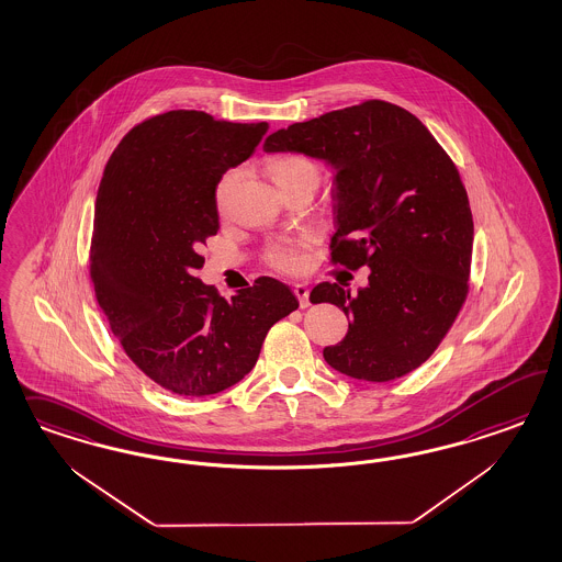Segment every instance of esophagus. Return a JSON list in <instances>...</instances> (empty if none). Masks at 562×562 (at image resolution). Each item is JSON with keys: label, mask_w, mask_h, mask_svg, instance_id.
Listing matches in <instances>:
<instances>
[{"label": "esophagus", "mask_w": 562, "mask_h": 562, "mask_svg": "<svg viewBox=\"0 0 562 562\" xmlns=\"http://www.w3.org/2000/svg\"><path fill=\"white\" fill-rule=\"evenodd\" d=\"M294 294H296V299H299V305L301 308H306V306L311 305L308 303V289H306L305 284H294Z\"/></svg>", "instance_id": "obj_1"}]
</instances>
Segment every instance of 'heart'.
<instances>
[{
	"mask_svg": "<svg viewBox=\"0 0 562 562\" xmlns=\"http://www.w3.org/2000/svg\"><path fill=\"white\" fill-rule=\"evenodd\" d=\"M268 175L272 177L273 183L280 189L290 188L294 183H319V169L301 154H284V156H276L268 162ZM235 181V175L228 172L224 175L216 188V204L224 207L226 198L231 193ZM306 245L308 238H280L273 240L266 249V261L272 266L273 270L280 272L299 273L305 270L306 266Z\"/></svg>",
	"mask_w": 562,
	"mask_h": 562,
	"instance_id": "heart-1",
	"label": "heart"
}]
</instances>
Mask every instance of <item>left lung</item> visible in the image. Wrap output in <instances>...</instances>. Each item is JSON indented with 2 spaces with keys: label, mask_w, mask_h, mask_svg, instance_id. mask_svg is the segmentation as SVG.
Returning a JSON list of instances; mask_svg holds the SVG:
<instances>
[{
  "label": "left lung",
  "mask_w": 562,
  "mask_h": 562,
  "mask_svg": "<svg viewBox=\"0 0 562 562\" xmlns=\"http://www.w3.org/2000/svg\"><path fill=\"white\" fill-rule=\"evenodd\" d=\"M266 153H301L336 169L331 263L371 268L357 294L322 282L311 303L340 306L346 338L327 346L336 371L392 381L418 369L456 322L470 290L474 221L458 167L409 111L364 101L292 123Z\"/></svg>",
  "instance_id": "left-lung-1"
}]
</instances>
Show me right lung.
<instances>
[{"instance_id": "right-lung-1", "label": "right lung", "mask_w": 562, "mask_h": 562, "mask_svg": "<svg viewBox=\"0 0 562 562\" xmlns=\"http://www.w3.org/2000/svg\"><path fill=\"white\" fill-rule=\"evenodd\" d=\"M268 123L167 111L137 123L102 172L90 280L125 355L167 392L202 397L256 367L270 327L299 308L268 276L226 301L198 278L216 235V186L256 153Z\"/></svg>"}]
</instances>
